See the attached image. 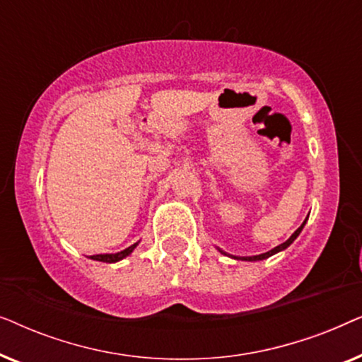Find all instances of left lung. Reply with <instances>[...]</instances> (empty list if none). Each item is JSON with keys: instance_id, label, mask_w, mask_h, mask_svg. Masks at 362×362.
<instances>
[{"instance_id": "obj_1", "label": "left lung", "mask_w": 362, "mask_h": 362, "mask_svg": "<svg viewBox=\"0 0 362 362\" xmlns=\"http://www.w3.org/2000/svg\"><path fill=\"white\" fill-rule=\"evenodd\" d=\"M306 221H308V217H306V219L303 221V224H301L298 229H296L293 234H291V237L286 242H284V244H280V245H276L275 249H272V250H269V252H265V254H260V255H252V257H235V255H229V254H226L224 250H221L219 249V252L221 254H224V255H229V257H232V259H235V260H247V262H257V260H265V259H269V257H272V255H275V254H279V252H281V250H285L286 247H290L291 244H293V240L296 239V237L300 235V232L303 230V227H305V224H306Z\"/></svg>"}]
</instances>
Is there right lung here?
<instances>
[{
  "instance_id": "add662e5",
  "label": "right lung",
  "mask_w": 362,
  "mask_h": 362,
  "mask_svg": "<svg viewBox=\"0 0 362 362\" xmlns=\"http://www.w3.org/2000/svg\"><path fill=\"white\" fill-rule=\"evenodd\" d=\"M136 245H138V242H135V244L130 245V247H127L125 250L117 252V254H98V255H90V259H92V260H98V262H107V264H115V262L125 259V257L130 255L132 252L136 249Z\"/></svg>"
}]
</instances>
